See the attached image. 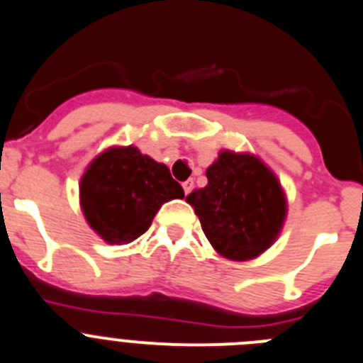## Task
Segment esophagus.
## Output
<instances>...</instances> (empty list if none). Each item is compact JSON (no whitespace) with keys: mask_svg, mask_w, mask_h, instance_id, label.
Instances as JSON below:
<instances>
[{"mask_svg":"<svg viewBox=\"0 0 363 363\" xmlns=\"http://www.w3.org/2000/svg\"><path fill=\"white\" fill-rule=\"evenodd\" d=\"M192 189H194V182H192V179H187V182H184V192H185V194H191Z\"/></svg>","mask_w":363,"mask_h":363,"instance_id":"34e87169","label":"esophagus"}]
</instances>
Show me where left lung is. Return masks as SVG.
Segmentation results:
<instances>
[{"label": "left lung", "mask_w": 363, "mask_h": 363, "mask_svg": "<svg viewBox=\"0 0 363 363\" xmlns=\"http://www.w3.org/2000/svg\"><path fill=\"white\" fill-rule=\"evenodd\" d=\"M207 187L187 196L212 247L234 261L257 257L282 227L286 199L274 172L252 155L223 151Z\"/></svg>", "instance_id": "1"}]
</instances>
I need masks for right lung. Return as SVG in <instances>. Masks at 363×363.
Here are the masks:
<instances>
[{"instance_id":"obj_1","label":"right lung","mask_w":363,"mask_h":363,"mask_svg":"<svg viewBox=\"0 0 363 363\" xmlns=\"http://www.w3.org/2000/svg\"><path fill=\"white\" fill-rule=\"evenodd\" d=\"M174 198H184V189L169 169L133 145L99 155L81 179L82 212L111 245L140 238L158 208Z\"/></svg>"}]
</instances>
